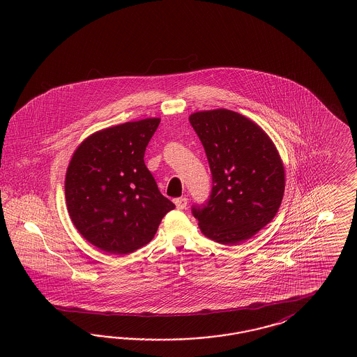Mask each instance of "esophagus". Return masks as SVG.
<instances>
[{"instance_id":"esophagus-1","label":"esophagus","mask_w":357,"mask_h":357,"mask_svg":"<svg viewBox=\"0 0 357 357\" xmlns=\"http://www.w3.org/2000/svg\"><path fill=\"white\" fill-rule=\"evenodd\" d=\"M174 204H175V206H176L178 208L183 210V208H186L187 198L186 197H181V198H176V199L174 201Z\"/></svg>"}]
</instances>
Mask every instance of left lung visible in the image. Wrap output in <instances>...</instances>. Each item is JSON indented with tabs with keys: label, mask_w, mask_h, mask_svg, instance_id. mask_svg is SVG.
Returning a JSON list of instances; mask_svg holds the SVG:
<instances>
[{
	"label": "left lung",
	"mask_w": 357,
	"mask_h": 357,
	"mask_svg": "<svg viewBox=\"0 0 357 357\" xmlns=\"http://www.w3.org/2000/svg\"><path fill=\"white\" fill-rule=\"evenodd\" d=\"M213 175L208 202L194 206L202 234L238 245L277 214L285 190V169L272 139L253 120L230 111L190 115Z\"/></svg>",
	"instance_id": "1"
}]
</instances>
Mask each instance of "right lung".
<instances>
[{
	"label": "right lung",
	"mask_w": 357,
	"mask_h": 357,
	"mask_svg": "<svg viewBox=\"0 0 357 357\" xmlns=\"http://www.w3.org/2000/svg\"><path fill=\"white\" fill-rule=\"evenodd\" d=\"M159 118L128 121L84 139L66 175L69 217L83 237L109 255H130L153 239L175 208L144 165Z\"/></svg>",
	"instance_id": "right-lung-1"
}]
</instances>
